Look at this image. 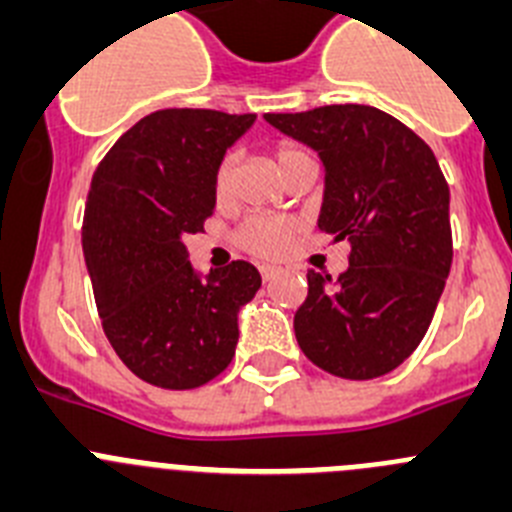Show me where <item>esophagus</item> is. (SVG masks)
I'll list each match as a JSON object with an SVG mask.
<instances>
[{
	"label": "esophagus",
	"mask_w": 512,
	"mask_h": 512,
	"mask_svg": "<svg viewBox=\"0 0 512 512\" xmlns=\"http://www.w3.org/2000/svg\"><path fill=\"white\" fill-rule=\"evenodd\" d=\"M260 275H262V280H265V283H270V280L278 278V275H280V267L262 265V267H260Z\"/></svg>",
	"instance_id": "1"
}]
</instances>
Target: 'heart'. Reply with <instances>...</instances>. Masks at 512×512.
I'll return each mask as SVG.
<instances>
[{"label":"heart","instance_id":"b5f03b06","mask_svg":"<svg viewBox=\"0 0 512 512\" xmlns=\"http://www.w3.org/2000/svg\"><path fill=\"white\" fill-rule=\"evenodd\" d=\"M301 155L306 153H301L296 147H280L278 153H275V165H278V170H283L290 160L301 158ZM232 186L234 158L227 155L214 173L216 199H227L229 193H232ZM293 234H296V222H290V219H283V216H252L239 229V242L260 257H280L288 250L290 242H293Z\"/></svg>","mask_w":512,"mask_h":512}]
</instances>
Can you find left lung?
Here are the masks:
<instances>
[{
  "label": "left lung",
  "instance_id": "obj_1",
  "mask_svg": "<svg viewBox=\"0 0 512 512\" xmlns=\"http://www.w3.org/2000/svg\"><path fill=\"white\" fill-rule=\"evenodd\" d=\"M265 122L319 155V229L352 242L336 280L308 270V296L293 316L298 347L336 377L388 375L421 344L449 278V186L436 155L365 104L265 114Z\"/></svg>",
  "mask_w": 512,
  "mask_h": 512
}]
</instances>
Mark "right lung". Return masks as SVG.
Listing matches in <instances>:
<instances>
[{"mask_svg": "<svg viewBox=\"0 0 512 512\" xmlns=\"http://www.w3.org/2000/svg\"><path fill=\"white\" fill-rule=\"evenodd\" d=\"M255 114L163 109L142 117L104 155L86 196V270L109 344L140 380L191 390L234 357L239 308L260 288L234 260L199 273L183 239L214 211V173Z\"/></svg>", "mask_w": 512, "mask_h": 512, "instance_id": "obj_1", "label": "right lung"}]
</instances>
